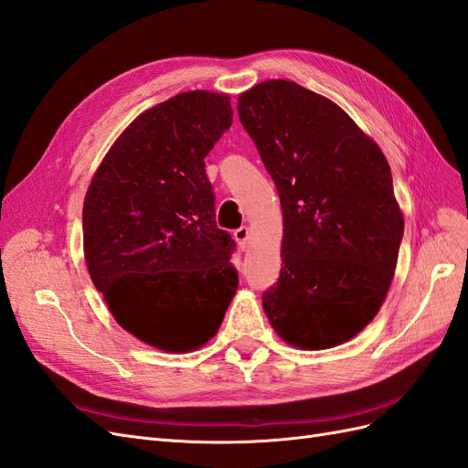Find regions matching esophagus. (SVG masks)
I'll list each match as a JSON object with an SVG mask.
<instances>
[{
	"mask_svg": "<svg viewBox=\"0 0 468 468\" xmlns=\"http://www.w3.org/2000/svg\"><path fill=\"white\" fill-rule=\"evenodd\" d=\"M234 239H236L239 248L246 250L248 244H250V229H248V226H239L238 230H234Z\"/></svg>",
	"mask_w": 468,
	"mask_h": 468,
	"instance_id": "obj_1",
	"label": "esophagus"
}]
</instances>
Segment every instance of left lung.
<instances>
[{
    "label": "left lung",
    "mask_w": 468,
    "mask_h": 468,
    "mask_svg": "<svg viewBox=\"0 0 468 468\" xmlns=\"http://www.w3.org/2000/svg\"><path fill=\"white\" fill-rule=\"evenodd\" d=\"M238 115L273 177L282 267L261 294L287 344L347 342L385 301L404 234L385 154L347 112L299 83L271 80L238 97Z\"/></svg>",
    "instance_id": "1"
}]
</instances>
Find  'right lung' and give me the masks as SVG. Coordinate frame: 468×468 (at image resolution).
Listing matches in <instances>:
<instances>
[{"mask_svg":"<svg viewBox=\"0 0 468 468\" xmlns=\"http://www.w3.org/2000/svg\"><path fill=\"white\" fill-rule=\"evenodd\" d=\"M230 97L179 93L134 119L83 203L93 285L126 332L164 351L201 347L238 287L236 242L215 220L207 154L232 124Z\"/></svg>","mask_w":468,"mask_h":468,"instance_id":"right-lung-1","label":"right lung"}]
</instances>
